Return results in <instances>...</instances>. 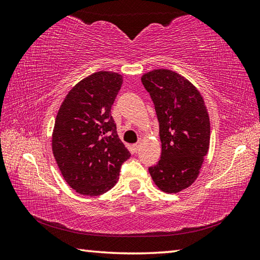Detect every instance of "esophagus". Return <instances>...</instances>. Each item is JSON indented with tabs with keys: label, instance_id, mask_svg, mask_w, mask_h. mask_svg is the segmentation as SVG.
I'll return each instance as SVG.
<instances>
[{
	"label": "esophagus",
	"instance_id": "1",
	"mask_svg": "<svg viewBox=\"0 0 260 260\" xmlns=\"http://www.w3.org/2000/svg\"><path fill=\"white\" fill-rule=\"evenodd\" d=\"M132 148H133V151L134 152H138L139 151V148H140V144L139 143H135V144H133V146H132Z\"/></svg>",
	"mask_w": 260,
	"mask_h": 260
}]
</instances>
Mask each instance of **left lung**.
<instances>
[{"mask_svg": "<svg viewBox=\"0 0 260 260\" xmlns=\"http://www.w3.org/2000/svg\"><path fill=\"white\" fill-rule=\"evenodd\" d=\"M159 122L160 160L149 167L160 190L175 193L199 177L210 146V119L196 87L179 73L158 69L141 78Z\"/></svg>", "mask_w": 260, "mask_h": 260, "instance_id": "left-lung-1", "label": "left lung"}]
</instances>
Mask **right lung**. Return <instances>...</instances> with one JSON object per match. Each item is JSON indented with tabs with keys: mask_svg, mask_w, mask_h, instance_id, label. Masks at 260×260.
I'll use <instances>...</instances> for the list:
<instances>
[{
	"mask_svg": "<svg viewBox=\"0 0 260 260\" xmlns=\"http://www.w3.org/2000/svg\"><path fill=\"white\" fill-rule=\"evenodd\" d=\"M121 85L119 73L95 72L69 91L57 113L52 153L65 181L81 195L110 190L131 157L111 116Z\"/></svg>",
	"mask_w": 260,
	"mask_h": 260,
	"instance_id": "obj_1",
	"label": "right lung"
}]
</instances>
